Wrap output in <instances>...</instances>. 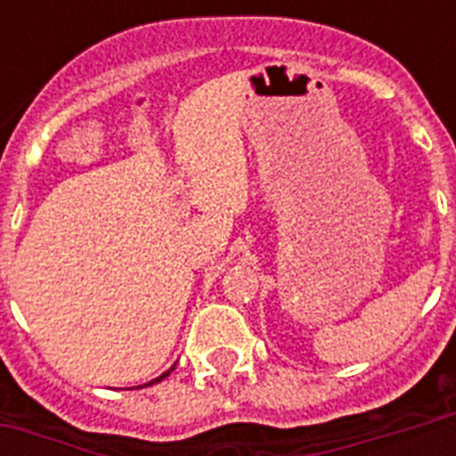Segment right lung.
Returning <instances> with one entry per match:
<instances>
[{
  "label": "right lung",
  "mask_w": 456,
  "mask_h": 456,
  "mask_svg": "<svg viewBox=\"0 0 456 456\" xmlns=\"http://www.w3.org/2000/svg\"><path fill=\"white\" fill-rule=\"evenodd\" d=\"M167 374H170V371H165V374L160 376V379H165V376H167ZM160 379H156V381H151V383H158V381H160ZM151 383H149V386H151Z\"/></svg>",
  "instance_id": "right-lung-1"
}]
</instances>
